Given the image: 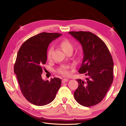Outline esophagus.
Returning a JSON list of instances; mask_svg holds the SVG:
<instances>
[{
    "label": "esophagus",
    "instance_id": "esophagus-1",
    "mask_svg": "<svg viewBox=\"0 0 126 126\" xmlns=\"http://www.w3.org/2000/svg\"><path fill=\"white\" fill-rule=\"evenodd\" d=\"M68 81V79H66V78H63V80H62V83H64L66 82H67Z\"/></svg>",
    "mask_w": 126,
    "mask_h": 126
}]
</instances>
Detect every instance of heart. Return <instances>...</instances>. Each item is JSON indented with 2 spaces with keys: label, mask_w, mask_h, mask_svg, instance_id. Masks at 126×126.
<instances>
[{
  "label": "heart",
  "mask_w": 126,
  "mask_h": 126,
  "mask_svg": "<svg viewBox=\"0 0 126 126\" xmlns=\"http://www.w3.org/2000/svg\"><path fill=\"white\" fill-rule=\"evenodd\" d=\"M60 46L63 48V50L66 52L69 50H73L74 46L71 42L68 39H65L63 40L60 43ZM53 50V47L51 46L48 49L47 51V58L50 60L52 57V53ZM69 68L70 67L68 66L63 65L59 67L57 70V72L58 73L62 75L63 76H68L69 74Z\"/></svg>",
  "instance_id": "b5f03b06"
}]
</instances>
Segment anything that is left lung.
<instances>
[{"mask_svg": "<svg viewBox=\"0 0 126 126\" xmlns=\"http://www.w3.org/2000/svg\"><path fill=\"white\" fill-rule=\"evenodd\" d=\"M81 44L83 58L78 72L84 74L85 80L78 79L74 97L80 105L91 107L104 99L112 83L113 62L105 43L89 32H70Z\"/></svg>", "mask_w": 126, "mask_h": 126, "instance_id": "obj_1", "label": "left lung"}]
</instances>
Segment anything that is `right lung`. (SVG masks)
<instances>
[{
    "label": "right lung",
    "instance_id": "1",
    "mask_svg": "<svg viewBox=\"0 0 126 126\" xmlns=\"http://www.w3.org/2000/svg\"><path fill=\"white\" fill-rule=\"evenodd\" d=\"M61 35L59 33L38 34L24 42L17 53L14 73L22 94L35 105L45 106L52 102L61 86L60 78L45 81L41 77L48 46Z\"/></svg>",
    "mask_w": 126,
    "mask_h": 126
}]
</instances>
